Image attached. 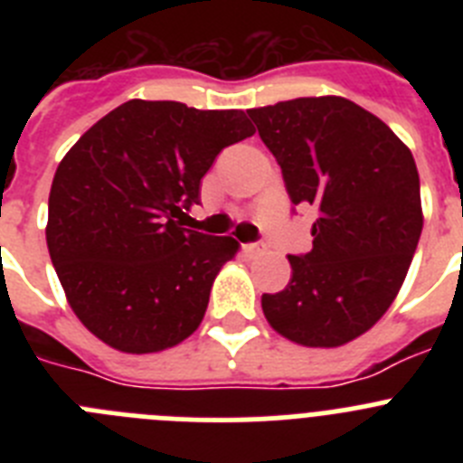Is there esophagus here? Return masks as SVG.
Instances as JSON below:
<instances>
[{"instance_id":"obj_1","label":"esophagus","mask_w":463,"mask_h":463,"mask_svg":"<svg viewBox=\"0 0 463 463\" xmlns=\"http://www.w3.org/2000/svg\"><path fill=\"white\" fill-rule=\"evenodd\" d=\"M243 250H245V255H261V252L267 250V243H264V241H255V243H245Z\"/></svg>"}]
</instances>
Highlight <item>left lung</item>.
<instances>
[{
  "label": "left lung",
  "instance_id": "left-lung-1",
  "mask_svg": "<svg viewBox=\"0 0 463 463\" xmlns=\"http://www.w3.org/2000/svg\"><path fill=\"white\" fill-rule=\"evenodd\" d=\"M248 116L292 206L317 211L313 250L289 255L292 280L264 294L261 310L289 341L343 345L383 317L411 267L422 234L415 159L380 118L343 97H298Z\"/></svg>",
  "mask_w": 463,
  "mask_h": 463
}]
</instances>
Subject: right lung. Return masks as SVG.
Segmentation results:
<instances>
[{"label":"right lung","instance_id":"add662e5","mask_svg":"<svg viewBox=\"0 0 463 463\" xmlns=\"http://www.w3.org/2000/svg\"><path fill=\"white\" fill-rule=\"evenodd\" d=\"M252 134L243 110L132 99L64 155L48 196V252L94 336L143 354L199 326L239 243L187 229L190 208L215 157Z\"/></svg>","mask_w":463,"mask_h":463}]
</instances>
